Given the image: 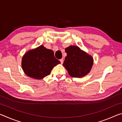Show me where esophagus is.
Wrapping results in <instances>:
<instances>
[{
    "mask_svg": "<svg viewBox=\"0 0 122 122\" xmlns=\"http://www.w3.org/2000/svg\"><path fill=\"white\" fill-rule=\"evenodd\" d=\"M60 62H61V64H62V63H63V59H60Z\"/></svg>",
    "mask_w": 122,
    "mask_h": 122,
    "instance_id": "esophagus-1",
    "label": "esophagus"
}]
</instances>
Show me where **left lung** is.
I'll use <instances>...</instances> for the list:
<instances>
[{
	"instance_id": "1",
	"label": "left lung",
	"mask_w": 122,
	"mask_h": 122,
	"mask_svg": "<svg viewBox=\"0 0 122 122\" xmlns=\"http://www.w3.org/2000/svg\"><path fill=\"white\" fill-rule=\"evenodd\" d=\"M67 56L63 66L73 77H82L90 73L94 64L92 56L77 46H70L65 48Z\"/></svg>"
}]
</instances>
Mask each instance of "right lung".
I'll list each match as a JSON object with an SVG mask.
<instances>
[{"mask_svg":"<svg viewBox=\"0 0 122 122\" xmlns=\"http://www.w3.org/2000/svg\"><path fill=\"white\" fill-rule=\"evenodd\" d=\"M60 63L54 57L52 50L41 45L25 53L22 57L21 66L27 76L41 80L49 75L53 68Z\"/></svg>","mask_w":122,"mask_h":122,"instance_id":"obj_1","label":"right lung"}]
</instances>
